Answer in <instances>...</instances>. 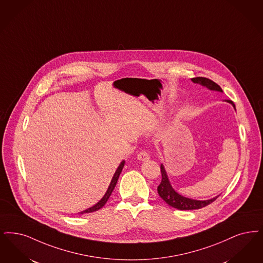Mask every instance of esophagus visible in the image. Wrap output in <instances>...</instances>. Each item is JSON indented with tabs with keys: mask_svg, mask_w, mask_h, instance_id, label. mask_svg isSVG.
I'll return each instance as SVG.
<instances>
[{
	"mask_svg": "<svg viewBox=\"0 0 263 263\" xmlns=\"http://www.w3.org/2000/svg\"><path fill=\"white\" fill-rule=\"evenodd\" d=\"M137 158L141 161H146V160L149 159V156H148V154L146 151H142L137 155Z\"/></svg>",
	"mask_w": 263,
	"mask_h": 263,
	"instance_id": "obj_1",
	"label": "esophagus"
}]
</instances>
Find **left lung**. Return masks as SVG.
I'll list each match as a JSON object with an SVG mask.
<instances>
[{
	"mask_svg": "<svg viewBox=\"0 0 263 263\" xmlns=\"http://www.w3.org/2000/svg\"><path fill=\"white\" fill-rule=\"evenodd\" d=\"M192 81L194 83H199V84L202 85V86H205L210 90L222 92L220 86L216 84L215 82H213L212 80H210L209 78L195 77V78H192ZM227 102L232 104L233 106L235 107V105L233 104V102L229 101V100ZM160 171H161V182H160V184L158 185V195L168 205L174 208V209L180 210H199V209L209 205L210 203L213 202L219 197L218 196V197H215L213 199L208 200H191V199L185 198L183 196H180L178 193H176L174 189L172 188V186L170 185L166 172H165V169H164L162 164L160 165Z\"/></svg>",
	"mask_w": 263,
	"mask_h": 263,
	"instance_id": "8db88e82",
	"label": "left lung"
}]
</instances>
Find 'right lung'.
Returning <instances> with one entry per match:
<instances>
[{
	"label": "right lung",
	"instance_id": "obj_1",
	"mask_svg": "<svg viewBox=\"0 0 263 263\" xmlns=\"http://www.w3.org/2000/svg\"><path fill=\"white\" fill-rule=\"evenodd\" d=\"M123 166H124V160L119 164L118 168L116 169V173H115L114 177L111 179V182H110V184H109V187H108V189L106 191L105 196L103 197V199L100 200L98 203H96L94 206H92V208H90V209H88V210H84V211H82V212H80L81 214H83V213H89V212H94L96 210H99L100 209H102V208L105 205V202H106L107 200L109 199V197H110V195H111L112 191H114L115 187H116V183H117V180L119 178V175H120V173H121V171H122Z\"/></svg>",
	"mask_w": 263,
	"mask_h": 263
}]
</instances>
